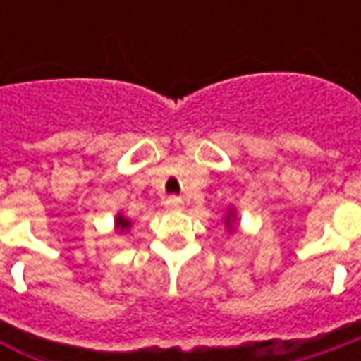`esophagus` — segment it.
I'll return each instance as SVG.
<instances>
[{
  "instance_id": "1",
  "label": "esophagus",
  "mask_w": 361,
  "mask_h": 361,
  "mask_svg": "<svg viewBox=\"0 0 361 361\" xmlns=\"http://www.w3.org/2000/svg\"><path fill=\"white\" fill-rule=\"evenodd\" d=\"M183 199H178V197H169L166 201H164V207L169 209V211H178V209H183Z\"/></svg>"
}]
</instances>
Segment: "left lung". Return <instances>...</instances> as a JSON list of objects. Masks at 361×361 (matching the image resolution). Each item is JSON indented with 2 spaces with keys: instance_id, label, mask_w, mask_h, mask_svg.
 Listing matches in <instances>:
<instances>
[{
  "instance_id": "1",
  "label": "left lung",
  "mask_w": 361,
  "mask_h": 361,
  "mask_svg": "<svg viewBox=\"0 0 361 361\" xmlns=\"http://www.w3.org/2000/svg\"><path fill=\"white\" fill-rule=\"evenodd\" d=\"M225 229L229 231V233H233V231L237 229V213H235V209L233 207H229L227 209V215H225Z\"/></svg>"
}]
</instances>
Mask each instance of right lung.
Here are the masks:
<instances>
[{
  "label": "right lung",
  "mask_w": 361,
  "mask_h": 361,
  "mask_svg": "<svg viewBox=\"0 0 361 361\" xmlns=\"http://www.w3.org/2000/svg\"><path fill=\"white\" fill-rule=\"evenodd\" d=\"M130 227H132V221L130 219H126L122 213H118V215L114 216V229H116V233L124 235V233H128V231H130Z\"/></svg>",
  "instance_id": "add662e5"
}]
</instances>
